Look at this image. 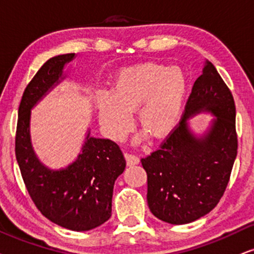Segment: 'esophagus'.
Masks as SVG:
<instances>
[{"mask_svg": "<svg viewBox=\"0 0 254 254\" xmlns=\"http://www.w3.org/2000/svg\"><path fill=\"white\" fill-rule=\"evenodd\" d=\"M125 160H127V166H133L139 164V158L134 155H130V153H125L124 155Z\"/></svg>", "mask_w": 254, "mask_h": 254, "instance_id": "34e87169", "label": "esophagus"}]
</instances>
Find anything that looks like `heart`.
Returning <instances> with one entry per match:
<instances>
[{"label":"heart","instance_id":"heart-1","mask_svg":"<svg viewBox=\"0 0 254 254\" xmlns=\"http://www.w3.org/2000/svg\"><path fill=\"white\" fill-rule=\"evenodd\" d=\"M186 79L181 69L143 63L121 70L110 90H98L95 107L102 130L111 139L123 140L131 130L132 116L144 130L134 137L140 143L149 133L164 138L176 129L182 116Z\"/></svg>","mask_w":254,"mask_h":254}]
</instances>
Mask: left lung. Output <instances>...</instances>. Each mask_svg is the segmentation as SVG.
Masks as SVG:
<instances>
[{
	"instance_id": "8db88e82",
	"label": "left lung",
	"mask_w": 254,
	"mask_h": 254,
	"mask_svg": "<svg viewBox=\"0 0 254 254\" xmlns=\"http://www.w3.org/2000/svg\"><path fill=\"white\" fill-rule=\"evenodd\" d=\"M201 113L214 118L206 130L195 134L188 121ZM237 147L232 94L213 64L205 61L177 129L159 150L142 159L153 216L183 225L212 211L225 192Z\"/></svg>"
}]
</instances>
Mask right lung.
Listing matches in <instances>:
<instances>
[{"instance_id":"obj_1","label":"right lung","mask_w":254,"mask_h":254,"mask_svg":"<svg viewBox=\"0 0 254 254\" xmlns=\"http://www.w3.org/2000/svg\"><path fill=\"white\" fill-rule=\"evenodd\" d=\"M76 54L51 57L25 88L18 108L16 159L27 190L44 217L71 231H89L111 217L112 193L125 169L120 146L90 136L73 162L51 169L41 162L31 142V110L68 77L65 65Z\"/></svg>"}]
</instances>
